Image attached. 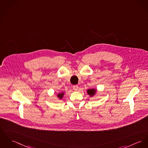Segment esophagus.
Returning a JSON list of instances; mask_svg holds the SVG:
<instances>
[{"label": "esophagus", "mask_w": 148, "mask_h": 148, "mask_svg": "<svg viewBox=\"0 0 148 148\" xmlns=\"http://www.w3.org/2000/svg\"><path fill=\"white\" fill-rule=\"evenodd\" d=\"M73 90H77L79 86H78L77 85H74V86H73Z\"/></svg>", "instance_id": "obj_1"}]
</instances>
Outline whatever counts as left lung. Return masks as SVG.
Returning <instances> with one entry per match:
<instances>
[{"instance_id": "left-lung-1", "label": "left lung", "mask_w": 148, "mask_h": 148, "mask_svg": "<svg viewBox=\"0 0 148 148\" xmlns=\"http://www.w3.org/2000/svg\"><path fill=\"white\" fill-rule=\"evenodd\" d=\"M96 92V90L95 89H89L88 90V93L90 96H93Z\"/></svg>"}]
</instances>
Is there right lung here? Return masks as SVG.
<instances>
[{
	"label": "right lung",
	"mask_w": 148,
	"mask_h": 148,
	"mask_svg": "<svg viewBox=\"0 0 148 148\" xmlns=\"http://www.w3.org/2000/svg\"><path fill=\"white\" fill-rule=\"evenodd\" d=\"M63 97V92H62V93H60L58 95V97L59 98H62V97Z\"/></svg>",
	"instance_id": "obj_1"
}]
</instances>
